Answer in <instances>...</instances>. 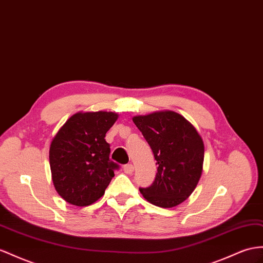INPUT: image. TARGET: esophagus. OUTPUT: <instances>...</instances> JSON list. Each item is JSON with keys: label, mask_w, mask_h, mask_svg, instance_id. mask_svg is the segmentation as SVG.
Segmentation results:
<instances>
[{"label": "esophagus", "mask_w": 263, "mask_h": 263, "mask_svg": "<svg viewBox=\"0 0 263 263\" xmlns=\"http://www.w3.org/2000/svg\"><path fill=\"white\" fill-rule=\"evenodd\" d=\"M123 170H124V173H126V174H132L134 171V166H133V164H126V165H124Z\"/></svg>", "instance_id": "1"}]
</instances>
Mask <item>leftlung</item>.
<instances>
[{"label":"left lung","instance_id":"obj_1","mask_svg":"<svg viewBox=\"0 0 263 263\" xmlns=\"http://www.w3.org/2000/svg\"><path fill=\"white\" fill-rule=\"evenodd\" d=\"M157 160L154 182L140 192L160 208L179 205L191 196L203 170L204 144L189 121L174 111L132 118Z\"/></svg>","mask_w":263,"mask_h":263}]
</instances>
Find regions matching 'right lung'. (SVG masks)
Segmentation results:
<instances>
[{
    "label": "right lung",
    "instance_id": "1",
    "mask_svg": "<svg viewBox=\"0 0 263 263\" xmlns=\"http://www.w3.org/2000/svg\"><path fill=\"white\" fill-rule=\"evenodd\" d=\"M118 118L116 112H78L52 139V181L67 203L86 206L104 194L118 167L110 161V144L104 138Z\"/></svg>",
    "mask_w": 263,
    "mask_h": 263
}]
</instances>
